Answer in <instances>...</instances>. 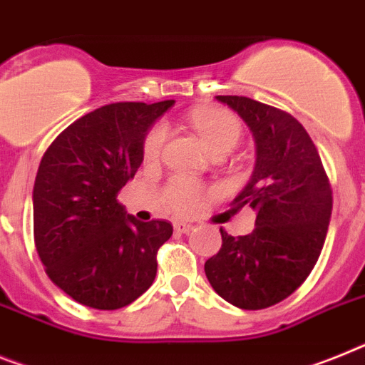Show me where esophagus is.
I'll return each instance as SVG.
<instances>
[{
  "instance_id": "1",
  "label": "esophagus",
  "mask_w": 365,
  "mask_h": 365,
  "mask_svg": "<svg viewBox=\"0 0 365 365\" xmlns=\"http://www.w3.org/2000/svg\"><path fill=\"white\" fill-rule=\"evenodd\" d=\"M173 229H175V232H179V235H186V232H190V230L194 229V225L185 223V221H175V223H173Z\"/></svg>"
}]
</instances>
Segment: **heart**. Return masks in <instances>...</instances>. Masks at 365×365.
Listing matches in <instances>:
<instances>
[{
  "label": "heart",
  "instance_id": "1",
  "mask_svg": "<svg viewBox=\"0 0 365 365\" xmlns=\"http://www.w3.org/2000/svg\"><path fill=\"white\" fill-rule=\"evenodd\" d=\"M190 123L197 130L199 138L203 140V144L212 155H227L230 149L238 145L240 138H242V123L235 114H230L229 110H223V108H195L190 114ZM164 142H166V127L162 123L153 125L145 133L144 142H142V153H144L145 160L158 158L162 148H164ZM164 197L171 210L179 214H190L201 205L203 188L195 180L179 177L168 185Z\"/></svg>",
  "mask_w": 365,
  "mask_h": 365
}]
</instances>
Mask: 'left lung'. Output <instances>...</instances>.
Instances as JSON below:
<instances>
[{"instance_id":"8db88e82","label":"left lung","mask_w":365,"mask_h":365,"mask_svg":"<svg viewBox=\"0 0 365 365\" xmlns=\"http://www.w3.org/2000/svg\"><path fill=\"white\" fill-rule=\"evenodd\" d=\"M247 123L257 164L232 201L257 210L255 230L230 236L205 262L216 294L244 310L273 307L316 266L332 212V190L312 138L292 114L244 96H217Z\"/></svg>"}]
</instances>
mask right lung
Segmentation results:
<instances>
[{
	"label": "right lung",
	"instance_id": "right-lung-1",
	"mask_svg": "<svg viewBox=\"0 0 365 365\" xmlns=\"http://www.w3.org/2000/svg\"><path fill=\"white\" fill-rule=\"evenodd\" d=\"M173 103L105 105L43 153L33 188L34 245L53 284L77 303L116 310L155 280L158 249L173 227L138 221L116 197L144 160L148 129Z\"/></svg>",
	"mask_w": 365,
	"mask_h": 365
}]
</instances>
